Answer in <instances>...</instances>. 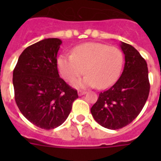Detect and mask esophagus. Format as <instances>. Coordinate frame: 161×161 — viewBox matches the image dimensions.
<instances>
[{"instance_id":"obj_1","label":"esophagus","mask_w":161,"mask_h":161,"mask_svg":"<svg viewBox=\"0 0 161 161\" xmlns=\"http://www.w3.org/2000/svg\"><path fill=\"white\" fill-rule=\"evenodd\" d=\"M77 93L79 96H82V95H85V93H86V92H85V91H83V90H78Z\"/></svg>"}]
</instances>
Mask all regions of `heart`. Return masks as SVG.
Masks as SVG:
<instances>
[{
    "instance_id": "1",
    "label": "heart",
    "mask_w": 161,
    "mask_h": 161,
    "mask_svg": "<svg viewBox=\"0 0 161 161\" xmlns=\"http://www.w3.org/2000/svg\"><path fill=\"white\" fill-rule=\"evenodd\" d=\"M123 52L115 47L100 42H86L76 47L72 55H61L57 59V67L61 77L74 84L77 88L95 87L106 89L118 80L123 70Z\"/></svg>"
}]
</instances>
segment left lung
<instances>
[{
    "label": "left lung",
    "mask_w": 161,
    "mask_h": 161,
    "mask_svg": "<svg viewBox=\"0 0 161 161\" xmlns=\"http://www.w3.org/2000/svg\"><path fill=\"white\" fill-rule=\"evenodd\" d=\"M120 47L125 55L122 75L113 86L99 93L91 108L97 123L110 130L130 124L144 106L150 90L145 59L130 44L121 42Z\"/></svg>",
    "instance_id": "8db88e82"
}]
</instances>
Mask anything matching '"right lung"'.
I'll return each instance as SVG.
<instances>
[{"label":"right lung","instance_id":"add662e5","mask_svg":"<svg viewBox=\"0 0 161 161\" xmlns=\"http://www.w3.org/2000/svg\"><path fill=\"white\" fill-rule=\"evenodd\" d=\"M62 41L45 38L24 50L13 73L18 109L31 123L45 130L68 117L77 91L59 77L57 53Z\"/></svg>","mask_w":161,"mask_h":161}]
</instances>
